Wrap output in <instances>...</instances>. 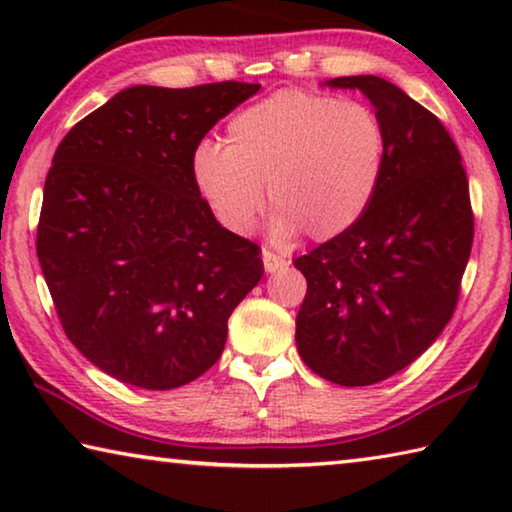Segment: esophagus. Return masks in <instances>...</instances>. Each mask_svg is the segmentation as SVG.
<instances>
[{"mask_svg": "<svg viewBox=\"0 0 512 512\" xmlns=\"http://www.w3.org/2000/svg\"><path fill=\"white\" fill-rule=\"evenodd\" d=\"M262 259H264V268L266 273H275V271H284V268L289 266V262L280 255H273L271 250H264L262 253Z\"/></svg>", "mask_w": 512, "mask_h": 512, "instance_id": "obj_1", "label": "esophagus"}]
</instances>
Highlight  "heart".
<instances>
[{"label": "heart", "instance_id": "b5f03b06", "mask_svg": "<svg viewBox=\"0 0 512 512\" xmlns=\"http://www.w3.org/2000/svg\"><path fill=\"white\" fill-rule=\"evenodd\" d=\"M225 142L198 144L192 171L216 219L235 235L255 230L266 187L277 239L298 232L334 239L361 221L384 176L379 115L332 94L275 92L232 117Z\"/></svg>", "mask_w": 512, "mask_h": 512}]
</instances>
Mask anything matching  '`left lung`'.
Segmentation results:
<instances>
[{"label":"left lung","mask_w":512,"mask_h":512,"mask_svg":"<svg viewBox=\"0 0 512 512\" xmlns=\"http://www.w3.org/2000/svg\"><path fill=\"white\" fill-rule=\"evenodd\" d=\"M384 124L386 162L361 221L298 257L307 296L302 361L339 386H370L413 363L454 314L474 219L461 153L436 115L379 76H341Z\"/></svg>","instance_id":"8db88e82"}]
</instances>
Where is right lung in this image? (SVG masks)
I'll return each mask as SVG.
<instances>
[{"mask_svg":"<svg viewBox=\"0 0 512 512\" xmlns=\"http://www.w3.org/2000/svg\"><path fill=\"white\" fill-rule=\"evenodd\" d=\"M257 83L135 85L81 119L45 180L38 259L85 359L146 391L185 386L221 357L228 318L264 275L192 171L207 131Z\"/></svg>","mask_w":512,"mask_h":512,"instance_id":"obj_1","label":"right lung"}]
</instances>
